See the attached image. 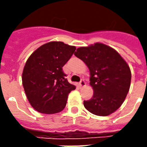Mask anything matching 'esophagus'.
<instances>
[{
	"instance_id": "obj_1",
	"label": "esophagus",
	"mask_w": 147,
	"mask_h": 147,
	"mask_svg": "<svg viewBox=\"0 0 147 147\" xmlns=\"http://www.w3.org/2000/svg\"><path fill=\"white\" fill-rule=\"evenodd\" d=\"M85 85H86V83H85V80H82L80 82V83H79V87H80V88H82V87L85 86Z\"/></svg>"
}]
</instances>
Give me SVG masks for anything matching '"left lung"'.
I'll return each mask as SVG.
<instances>
[{
	"mask_svg": "<svg viewBox=\"0 0 147 147\" xmlns=\"http://www.w3.org/2000/svg\"><path fill=\"white\" fill-rule=\"evenodd\" d=\"M74 55L85 62L90 73L93 89L90 99L84 101L85 108L94 115L106 116L115 112L129 92L131 71L120 54L111 47L95 43L76 49Z\"/></svg>",
	"mask_w": 147,
	"mask_h": 147,
	"instance_id": "left-lung-1",
	"label": "left lung"
}]
</instances>
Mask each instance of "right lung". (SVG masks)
<instances>
[{
  "mask_svg": "<svg viewBox=\"0 0 147 147\" xmlns=\"http://www.w3.org/2000/svg\"><path fill=\"white\" fill-rule=\"evenodd\" d=\"M75 50V46L62 42H50L41 45L27 59L22 74L23 86L30 105L39 113L61 112L70 92L76 89L62 71Z\"/></svg>",
  "mask_w": 147,
  "mask_h": 147,
  "instance_id": "add662e5",
  "label": "right lung"
}]
</instances>
